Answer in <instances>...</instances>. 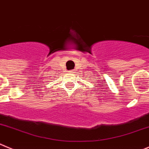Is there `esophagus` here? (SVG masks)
Here are the masks:
<instances>
[{
  "label": "esophagus",
  "mask_w": 149,
  "mask_h": 149,
  "mask_svg": "<svg viewBox=\"0 0 149 149\" xmlns=\"http://www.w3.org/2000/svg\"><path fill=\"white\" fill-rule=\"evenodd\" d=\"M68 72H69V73H73V70H70V71H68Z\"/></svg>",
  "instance_id": "obj_1"
}]
</instances>
